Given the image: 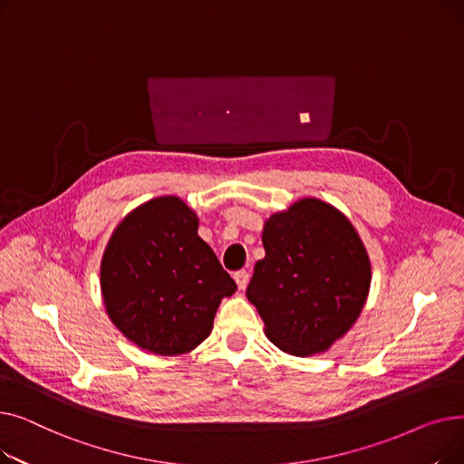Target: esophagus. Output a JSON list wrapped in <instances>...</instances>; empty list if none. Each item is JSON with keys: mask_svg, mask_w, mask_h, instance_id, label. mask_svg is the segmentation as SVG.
Returning <instances> with one entry per match:
<instances>
[{"mask_svg": "<svg viewBox=\"0 0 464 464\" xmlns=\"http://www.w3.org/2000/svg\"><path fill=\"white\" fill-rule=\"evenodd\" d=\"M248 280H250L248 271H237L235 273V282H237L238 289H245L248 285Z\"/></svg>", "mask_w": 464, "mask_h": 464, "instance_id": "obj_1", "label": "esophagus"}]
</instances>
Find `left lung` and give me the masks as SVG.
I'll use <instances>...</instances> for the list:
<instances>
[{"label":"left lung","mask_w":464,"mask_h":464,"mask_svg":"<svg viewBox=\"0 0 464 464\" xmlns=\"http://www.w3.org/2000/svg\"><path fill=\"white\" fill-rule=\"evenodd\" d=\"M265 257L246 287L265 334L291 355L327 352L357 322L371 289V259L350 219L304 198L263 227Z\"/></svg>","instance_id":"8db88e82"}]
</instances>
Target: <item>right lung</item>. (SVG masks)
Returning <instances> with one entry per match:
<instances>
[{"instance_id": "obj_1", "label": "right lung", "mask_w": 464, "mask_h": 464, "mask_svg": "<svg viewBox=\"0 0 464 464\" xmlns=\"http://www.w3.org/2000/svg\"><path fill=\"white\" fill-rule=\"evenodd\" d=\"M198 227V214L177 195H163L133 208L109 238L100 269L105 310L146 352L198 348L219 303L237 291Z\"/></svg>"}]
</instances>
